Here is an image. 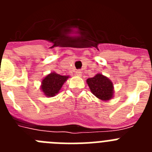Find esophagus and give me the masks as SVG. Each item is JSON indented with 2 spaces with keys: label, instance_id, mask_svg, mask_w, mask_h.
I'll return each instance as SVG.
<instances>
[{
  "label": "esophagus",
  "instance_id": "1",
  "mask_svg": "<svg viewBox=\"0 0 152 152\" xmlns=\"http://www.w3.org/2000/svg\"><path fill=\"white\" fill-rule=\"evenodd\" d=\"M75 75H77V76H81L82 75V72L80 70H77L76 72H75Z\"/></svg>",
  "mask_w": 152,
  "mask_h": 152
}]
</instances>
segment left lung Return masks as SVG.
Returning <instances> with one entry per match:
<instances>
[{
    "label": "left lung",
    "instance_id": "obj_1",
    "mask_svg": "<svg viewBox=\"0 0 152 152\" xmlns=\"http://www.w3.org/2000/svg\"><path fill=\"white\" fill-rule=\"evenodd\" d=\"M91 91L100 100L106 101L110 100L113 94V85L110 79L101 74H97L94 77L87 80Z\"/></svg>",
    "mask_w": 152,
    "mask_h": 152
}]
</instances>
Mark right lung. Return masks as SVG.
I'll return each instance as SVG.
<instances>
[{"mask_svg": "<svg viewBox=\"0 0 152 152\" xmlns=\"http://www.w3.org/2000/svg\"><path fill=\"white\" fill-rule=\"evenodd\" d=\"M68 78V76H61L55 72L47 75L42 81L41 89L47 96H54L59 92L63 84Z\"/></svg>", "mask_w": 152, "mask_h": 152, "instance_id": "right-lung-1", "label": "right lung"}]
</instances>
